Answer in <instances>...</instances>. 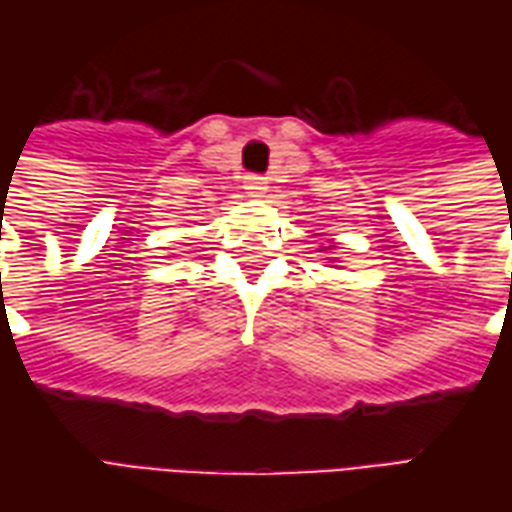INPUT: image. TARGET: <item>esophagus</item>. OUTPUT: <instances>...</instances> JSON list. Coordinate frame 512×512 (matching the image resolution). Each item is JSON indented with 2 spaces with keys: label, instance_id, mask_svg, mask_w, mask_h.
I'll return each mask as SVG.
<instances>
[{
  "label": "esophagus",
  "instance_id": "obj_1",
  "mask_svg": "<svg viewBox=\"0 0 512 512\" xmlns=\"http://www.w3.org/2000/svg\"><path fill=\"white\" fill-rule=\"evenodd\" d=\"M244 189L252 194V197H263L266 194V178H260V175H246L244 178Z\"/></svg>",
  "mask_w": 512,
  "mask_h": 512
}]
</instances>
